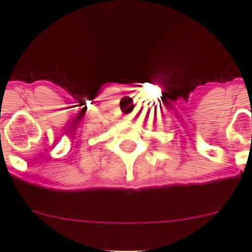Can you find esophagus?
<instances>
[{
    "mask_svg": "<svg viewBox=\"0 0 252 252\" xmlns=\"http://www.w3.org/2000/svg\"><path fill=\"white\" fill-rule=\"evenodd\" d=\"M125 120H131V117L130 116H126V117H125Z\"/></svg>",
    "mask_w": 252,
    "mask_h": 252,
    "instance_id": "esophagus-1",
    "label": "esophagus"
}]
</instances>
